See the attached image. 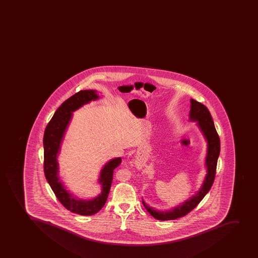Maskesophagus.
Returning <instances> with one entry per match:
<instances>
[{
    "label": "esophagus",
    "instance_id": "34e87169",
    "mask_svg": "<svg viewBox=\"0 0 258 258\" xmlns=\"http://www.w3.org/2000/svg\"><path fill=\"white\" fill-rule=\"evenodd\" d=\"M136 166H137V168H139V169H141L142 168V165H140L139 163L136 162L135 163Z\"/></svg>",
    "mask_w": 258,
    "mask_h": 258
}]
</instances>
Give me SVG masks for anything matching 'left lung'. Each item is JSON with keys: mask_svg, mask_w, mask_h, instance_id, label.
<instances>
[{"mask_svg": "<svg viewBox=\"0 0 258 258\" xmlns=\"http://www.w3.org/2000/svg\"><path fill=\"white\" fill-rule=\"evenodd\" d=\"M189 120L195 121L202 135L207 142V153L205 157V165L206 167V175L200 186V189L191 196L188 200L180 205H177L169 210H158L153 207L149 206L142 199V204L151 216L157 220H174L176 218L185 216L186 214L193 210L195 207L200 204L211 188L215 173H216L217 162L220 153V139L214 126V121L211 114L205 105L190 99V110H189Z\"/></svg>", "mask_w": 258, "mask_h": 258, "instance_id": "8db88e82", "label": "left lung"}]
</instances>
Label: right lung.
Listing matches in <instances>:
<instances>
[{"mask_svg": "<svg viewBox=\"0 0 258 258\" xmlns=\"http://www.w3.org/2000/svg\"><path fill=\"white\" fill-rule=\"evenodd\" d=\"M100 98L98 91L82 90L70 97L56 110L53 117L44 131V170L45 178L52 190L63 206L75 214L90 216L97 214L104 206L111 188L112 174L115 168L121 164V157L111 159L106 163L100 171L98 183L101 193L92 200H84L77 197L68 190L59 177L58 156L61 146L67 132L68 126L72 120L73 112L88 104L91 101Z\"/></svg>", "mask_w": 258, "mask_h": 258, "instance_id": "1", "label": "right lung"}]
</instances>
